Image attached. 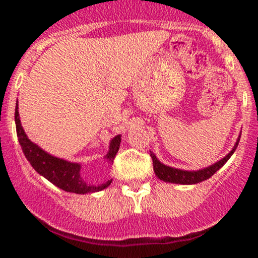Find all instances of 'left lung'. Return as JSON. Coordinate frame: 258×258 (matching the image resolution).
Listing matches in <instances>:
<instances>
[{
    "mask_svg": "<svg viewBox=\"0 0 258 258\" xmlns=\"http://www.w3.org/2000/svg\"><path fill=\"white\" fill-rule=\"evenodd\" d=\"M239 141H240V136H239L238 141H236L233 150L228 154L227 156H224L223 159L220 160V161H217L216 164L211 165V166L203 168V170H199V171H183V170H178V168L166 166V165L161 164V162L156 159V156L150 152V156H152V160H153L154 172H155L156 176H158V178L164 180V182L177 183V184H197V183L203 182V180L209 179L210 177L214 176L216 171L220 170V168L226 164L228 160H229L230 156L233 155V153L235 152L236 147H238L239 144Z\"/></svg>",
    "mask_w": 258,
    "mask_h": 258,
    "instance_id": "8db88e82",
    "label": "left lung"
}]
</instances>
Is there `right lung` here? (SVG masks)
<instances>
[{"instance_id":"add662e5","label":"right lung","mask_w":258,"mask_h":258,"mask_svg":"<svg viewBox=\"0 0 258 258\" xmlns=\"http://www.w3.org/2000/svg\"><path fill=\"white\" fill-rule=\"evenodd\" d=\"M14 117H16L18 141H19L23 153H24L28 161L30 162L31 166L35 168V171L40 173L41 176H43L44 178L48 179L49 182L65 191L76 194L94 193V191H100L105 189L108 185H110L112 179H109L108 182L103 183V184H90V183H87L82 178L81 173H80L81 166L79 164H74V162L54 158V156L47 154L41 148H38L36 144L32 143L30 139L26 137L22 123H20L19 111H18V100ZM120 142L121 136H116L111 141L109 153L106 154V159H109L110 162L114 161L115 155H116L117 150L120 148Z\"/></svg>"}]
</instances>
